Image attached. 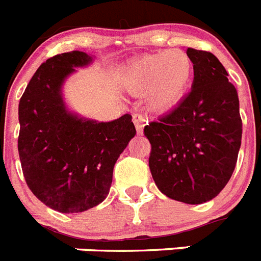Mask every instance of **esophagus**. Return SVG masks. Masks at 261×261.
I'll return each instance as SVG.
<instances>
[{
    "instance_id": "34e87169",
    "label": "esophagus",
    "mask_w": 261,
    "mask_h": 261,
    "mask_svg": "<svg viewBox=\"0 0 261 261\" xmlns=\"http://www.w3.org/2000/svg\"><path fill=\"white\" fill-rule=\"evenodd\" d=\"M133 122H134L135 128H137L138 133H139V134H142V133H143L144 124H146V122H147L146 117H144L143 114L135 113L134 115H133Z\"/></svg>"
}]
</instances>
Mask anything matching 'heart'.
I'll use <instances>...</instances> for the list:
<instances>
[{"label": "heart", "instance_id": "heart-1", "mask_svg": "<svg viewBox=\"0 0 261 261\" xmlns=\"http://www.w3.org/2000/svg\"><path fill=\"white\" fill-rule=\"evenodd\" d=\"M194 74V65L180 49L139 57L126 67L122 82L134 95H144L150 110L164 113L185 98Z\"/></svg>", "mask_w": 261, "mask_h": 261}]
</instances>
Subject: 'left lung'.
Masks as SVG:
<instances>
[{
  "label": "left lung",
  "mask_w": 261,
  "mask_h": 261,
  "mask_svg": "<svg viewBox=\"0 0 261 261\" xmlns=\"http://www.w3.org/2000/svg\"><path fill=\"white\" fill-rule=\"evenodd\" d=\"M191 91L171 111L144 127L151 175L162 194L201 204L222 191L235 170L242 118L235 86L212 53L188 47Z\"/></svg>",
  "instance_id": "left-lung-1"
}]
</instances>
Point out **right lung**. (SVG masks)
I'll return each mask as SVG.
<instances>
[{"mask_svg": "<svg viewBox=\"0 0 261 261\" xmlns=\"http://www.w3.org/2000/svg\"><path fill=\"white\" fill-rule=\"evenodd\" d=\"M94 58L74 50L47 60L18 105V152L26 183L43 204L63 214L87 211L106 199L114 166L137 134L130 114L98 122L67 106L63 85Z\"/></svg>", "mask_w": 261, "mask_h": 261, "instance_id": "add662e5", "label": "right lung"}]
</instances>
